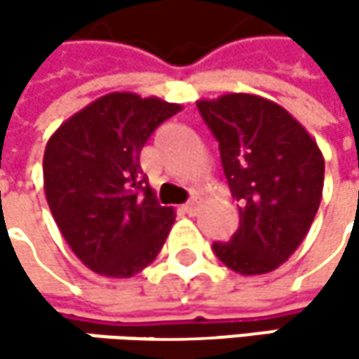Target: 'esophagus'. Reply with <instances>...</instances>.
I'll list each match as a JSON object with an SVG mask.
<instances>
[{"label": "esophagus", "mask_w": 359, "mask_h": 359, "mask_svg": "<svg viewBox=\"0 0 359 359\" xmlns=\"http://www.w3.org/2000/svg\"><path fill=\"white\" fill-rule=\"evenodd\" d=\"M182 210H184L187 214H191V216H193V214L197 212V199H191V201H187V203L182 205Z\"/></svg>", "instance_id": "1"}]
</instances>
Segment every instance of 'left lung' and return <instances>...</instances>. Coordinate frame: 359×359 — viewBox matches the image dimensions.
<instances>
[{
    "label": "left lung",
    "mask_w": 359,
    "mask_h": 359,
    "mask_svg": "<svg viewBox=\"0 0 359 359\" xmlns=\"http://www.w3.org/2000/svg\"><path fill=\"white\" fill-rule=\"evenodd\" d=\"M197 109L218 141L224 177L239 201V229L216 257L239 274L276 270L308 235L323 199L324 158L308 130L264 97L231 93Z\"/></svg>",
    "instance_id": "1"
}]
</instances>
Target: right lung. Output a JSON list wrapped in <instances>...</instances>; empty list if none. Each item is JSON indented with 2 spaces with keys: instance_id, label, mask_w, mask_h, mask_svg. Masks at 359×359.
<instances>
[{
  "instance_id": "obj_1",
  "label": "right lung",
  "mask_w": 359,
  "mask_h": 359,
  "mask_svg": "<svg viewBox=\"0 0 359 359\" xmlns=\"http://www.w3.org/2000/svg\"><path fill=\"white\" fill-rule=\"evenodd\" d=\"M180 106L109 93L68 118L47 141L45 197L76 257L97 274L128 278L160 253L175 210L156 201L139 156Z\"/></svg>"
}]
</instances>
